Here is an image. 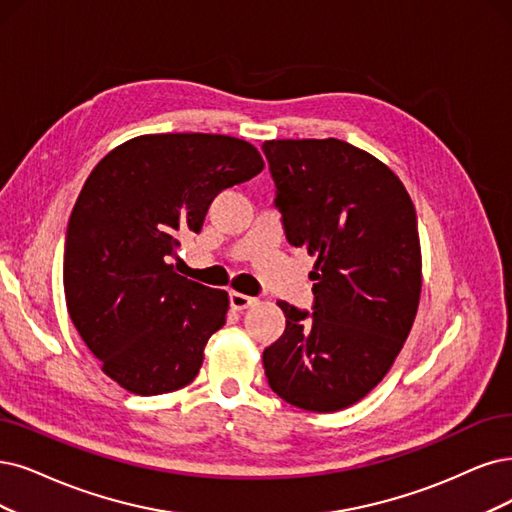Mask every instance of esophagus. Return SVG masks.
I'll return each mask as SVG.
<instances>
[{"mask_svg": "<svg viewBox=\"0 0 512 512\" xmlns=\"http://www.w3.org/2000/svg\"><path fill=\"white\" fill-rule=\"evenodd\" d=\"M253 304H255V297H249V295L238 293V291L230 293V306L234 310H246V308L253 306Z\"/></svg>", "mask_w": 512, "mask_h": 512, "instance_id": "esophagus-1", "label": "esophagus"}]
</instances>
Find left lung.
Wrapping results in <instances>:
<instances>
[{"label":"left lung","mask_w":512,"mask_h":512,"mask_svg":"<svg viewBox=\"0 0 512 512\" xmlns=\"http://www.w3.org/2000/svg\"><path fill=\"white\" fill-rule=\"evenodd\" d=\"M263 154L287 240L316 259L314 312L278 301L287 327L263 369L293 407L346 409L384 380L418 314L415 206L384 162L346 141L278 139Z\"/></svg>","instance_id":"8db88e82"}]
</instances>
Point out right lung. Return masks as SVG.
Listing matches in <instances>:
<instances>
[{
  "mask_svg": "<svg viewBox=\"0 0 512 512\" xmlns=\"http://www.w3.org/2000/svg\"><path fill=\"white\" fill-rule=\"evenodd\" d=\"M263 166L249 141L204 132L141 135L94 166L69 217L63 285L75 329L124 390L194 382L230 297L168 261L181 236L202 230L215 196Z\"/></svg>",
  "mask_w": 512,
  "mask_h": 512,
  "instance_id": "right-lung-1",
  "label": "right lung"
}]
</instances>
